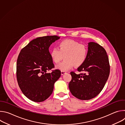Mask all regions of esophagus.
Instances as JSON below:
<instances>
[{
  "mask_svg": "<svg viewBox=\"0 0 125 125\" xmlns=\"http://www.w3.org/2000/svg\"><path fill=\"white\" fill-rule=\"evenodd\" d=\"M67 73V72H65V71H61V75H64V74H66Z\"/></svg>",
  "mask_w": 125,
  "mask_h": 125,
  "instance_id": "1",
  "label": "esophagus"
}]
</instances>
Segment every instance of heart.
<instances>
[{"label": "heart", "mask_w": 125, "mask_h": 125, "mask_svg": "<svg viewBox=\"0 0 125 125\" xmlns=\"http://www.w3.org/2000/svg\"><path fill=\"white\" fill-rule=\"evenodd\" d=\"M58 48H53L50 51L52 61L57 63L64 55V61L58 64L56 68L62 71H67L74 65L79 67L86 61L88 48L86 45L77 41L67 39L59 42Z\"/></svg>", "instance_id": "b5f03b06"}]
</instances>
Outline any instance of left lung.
Wrapping results in <instances>:
<instances>
[{"mask_svg": "<svg viewBox=\"0 0 125 125\" xmlns=\"http://www.w3.org/2000/svg\"><path fill=\"white\" fill-rule=\"evenodd\" d=\"M77 70L83 73H70L72 80L69 88L71 94L81 100H90L96 96L110 74L109 59L105 49L97 43L89 42L86 60Z\"/></svg>", "mask_w": 125, "mask_h": 125, "instance_id": "8db88e82", "label": "left lung"}]
</instances>
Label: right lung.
I'll list each match as a JSON object with an SVG mask.
<instances>
[{"instance_id":"add662e5","label":"right lung","mask_w":125,"mask_h":125,"mask_svg":"<svg viewBox=\"0 0 125 125\" xmlns=\"http://www.w3.org/2000/svg\"><path fill=\"white\" fill-rule=\"evenodd\" d=\"M59 39L56 35H47L34 39L22 49L18 57V83L23 94L34 102L47 99L53 92L54 83L61 76L58 69L47 73L54 68L49 47Z\"/></svg>"}]
</instances>
